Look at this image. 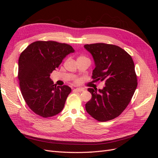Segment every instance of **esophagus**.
Returning a JSON list of instances; mask_svg holds the SVG:
<instances>
[{
	"instance_id": "34e87169",
	"label": "esophagus",
	"mask_w": 158,
	"mask_h": 158,
	"mask_svg": "<svg viewBox=\"0 0 158 158\" xmlns=\"http://www.w3.org/2000/svg\"><path fill=\"white\" fill-rule=\"evenodd\" d=\"M74 91H75V92H83L84 89H82V88H76V89H74Z\"/></svg>"
}]
</instances>
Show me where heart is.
Listing matches in <instances>:
<instances>
[{"label":"heart","mask_w":158,"mask_h":158,"mask_svg":"<svg viewBox=\"0 0 158 158\" xmlns=\"http://www.w3.org/2000/svg\"><path fill=\"white\" fill-rule=\"evenodd\" d=\"M87 59V58L84 56H79L78 58V59ZM75 82H76V83L78 82V80H75Z\"/></svg>","instance_id":"1"}]
</instances>
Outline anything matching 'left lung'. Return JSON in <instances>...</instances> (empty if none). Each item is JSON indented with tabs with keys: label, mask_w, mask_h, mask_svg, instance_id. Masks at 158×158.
Returning a JSON list of instances; mask_svg holds the SVG:
<instances>
[{
	"label": "left lung",
	"mask_w": 158,
	"mask_h": 158,
	"mask_svg": "<svg viewBox=\"0 0 158 158\" xmlns=\"http://www.w3.org/2000/svg\"><path fill=\"white\" fill-rule=\"evenodd\" d=\"M84 47L95 61L92 78L105 82L98 92L88 89L92 97L85 110L99 122L112 120L123 112L135 94L138 85L135 64L131 56L117 45L98 43Z\"/></svg>",
	"instance_id": "1"
}]
</instances>
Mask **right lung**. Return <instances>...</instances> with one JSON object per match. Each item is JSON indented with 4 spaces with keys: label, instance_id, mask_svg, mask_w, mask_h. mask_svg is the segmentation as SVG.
Here are the masks:
<instances>
[{
    "label": "right lung",
    "instance_id": "add662e5",
    "mask_svg": "<svg viewBox=\"0 0 158 158\" xmlns=\"http://www.w3.org/2000/svg\"><path fill=\"white\" fill-rule=\"evenodd\" d=\"M74 52L73 47L53 41H37L19 57L18 74L22 96L33 112L44 118L59 113L71 88L56 86L50 78L64 57Z\"/></svg>",
    "mask_w": 158,
    "mask_h": 158
}]
</instances>
